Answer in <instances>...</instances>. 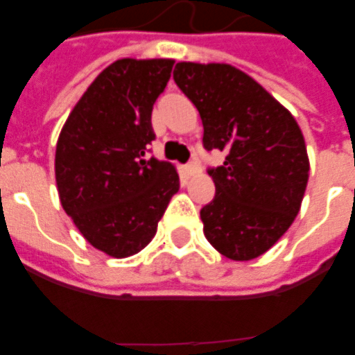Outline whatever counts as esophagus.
<instances>
[{
    "label": "esophagus",
    "instance_id": "1",
    "mask_svg": "<svg viewBox=\"0 0 355 355\" xmlns=\"http://www.w3.org/2000/svg\"><path fill=\"white\" fill-rule=\"evenodd\" d=\"M199 171H200V166L197 164V162H189V164L184 166V173H186L188 177H193V175H197Z\"/></svg>",
    "mask_w": 355,
    "mask_h": 355
}]
</instances>
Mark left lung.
<instances>
[{"label": "left lung", "instance_id": "1", "mask_svg": "<svg viewBox=\"0 0 355 355\" xmlns=\"http://www.w3.org/2000/svg\"><path fill=\"white\" fill-rule=\"evenodd\" d=\"M173 79L202 119L216 197L200 210L211 247L236 261L267 252L295 221L308 186L302 130L263 86L230 64L178 62Z\"/></svg>", "mask_w": 355, "mask_h": 355}]
</instances>
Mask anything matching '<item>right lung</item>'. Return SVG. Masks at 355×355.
<instances>
[{"mask_svg":"<svg viewBox=\"0 0 355 355\" xmlns=\"http://www.w3.org/2000/svg\"><path fill=\"white\" fill-rule=\"evenodd\" d=\"M171 58H121L88 86L57 141L55 177L64 211L86 241L114 258L147 247L171 197L177 169L145 158L156 138L153 105Z\"/></svg>","mask_w":355,"mask_h":355,"instance_id":"add662e5","label":"right lung"}]
</instances>
